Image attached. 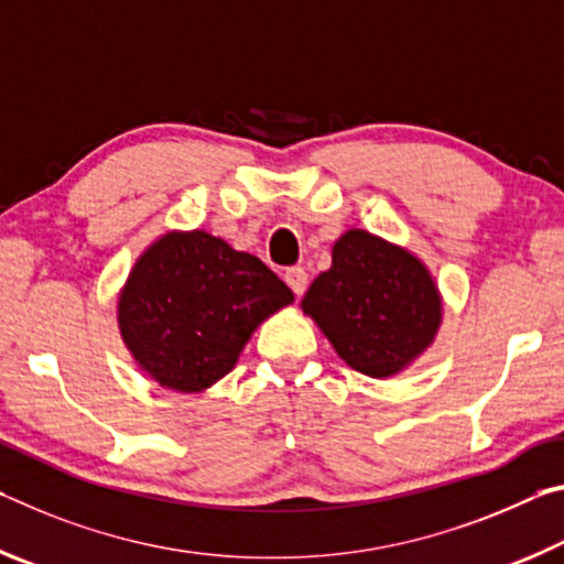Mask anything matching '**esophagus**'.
Here are the masks:
<instances>
[{
    "label": "esophagus",
    "instance_id": "obj_1",
    "mask_svg": "<svg viewBox=\"0 0 564 564\" xmlns=\"http://www.w3.org/2000/svg\"><path fill=\"white\" fill-rule=\"evenodd\" d=\"M284 282L290 284V290L294 294H304V290H307V272H304L302 267H290V270L284 272Z\"/></svg>",
    "mask_w": 564,
    "mask_h": 564
}]
</instances>
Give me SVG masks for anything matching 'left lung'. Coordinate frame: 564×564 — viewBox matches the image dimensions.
<instances>
[{"label": "left lung", "instance_id": "obj_1", "mask_svg": "<svg viewBox=\"0 0 564 564\" xmlns=\"http://www.w3.org/2000/svg\"><path fill=\"white\" fill-rule=\"evenodd\" d=\"M302 312L347 367L387 380L435 343L442 294L417 254L355 227L332 247V267L310 284Z\"/></svg>", "mask_w": 564, "mask_h": 564}]
</instances>
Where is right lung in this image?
<instances>
[{
    "mask_svg": "<svg viewBox=\"0 0 564 564\" xmlns=\"http://www.w3.org/2000/svg\"><path fill=\"white\" fill-rule=\"evenodd\" d=\"M294 302L260 257L205 229L167 232L144 249L117 300L137 367L174 392H205L232 372L252 332Z\"/></svg>",
    "mask_w": 564,
    "mask_h": 564,
    "instance_id": "obj_1",
    "label": "right lung"
}]
</instances>
